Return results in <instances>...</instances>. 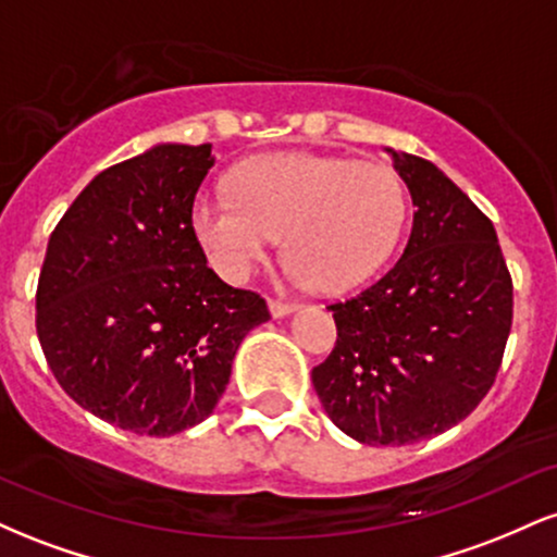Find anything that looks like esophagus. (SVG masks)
I'll list each match as a JSON object with an SVG mask.
<instances>
[{
    "label": "esophagus",
    "instance_id": "esophagus-1",
    "mask_svg": "<svg viewBox=\"0 0 557 557\" xmlns=\"http://www.w3.org/2000/svg\"><path fill=\"white\" fill-rule=\"evenodd\" d=\"M293 309H296V304H293V300L270 298V311H272V317H285V314H290Z\"/></svg>",
    "mask_w": 557,
    "mask_h": 557
}]
</instances>
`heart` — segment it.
Returning <instances> with one entry per match:
<instances>
[{
  "mask_svg": "<svg viewBox=\"0 0 557 557\" xmlns=\"http://www.w3.org/2000/svg\"><path fill=\"white\" fill-rule=\"evenodd\" d=\"M235 194L194 203V233L222 277L243 283L285 233V251L317 290L361 285L398 246L406 185L382 162L270 154L240 164Z\"/></svg>",
  "mask_w": 557,
  "mask_h": 557,
  "instance_id": "obj_1",
  "label": "heart"
}]
</instances>
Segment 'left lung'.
Returning <instances> with one entry per match:
<instances>
[{
  "label": "left lung",
  "instance_id": "8db88e82",
  "mask_svg": "<svg viewBox=\"0 0 557 557\" xmlns=\"http://www.w3.org/2000/svg\"><path fill=\"white\" fill-rule=\"evenodd\" d=\"M389 154L417 207L411 238L374 285L327 306L337 341L311 372L327 417L367 445H411L469 417L513 322L490 216L432 162Z\"/></svg>",
  "mask_w": 557,
  "mask_h": 557
}]
</instances>
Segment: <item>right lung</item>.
Here are the masks:
<instances>
[{
    "instance_id": "right-lung-1",
    "label": "right lung",
    "mask_w": 557,
    "mask_h": 557,
    "mask_svg": "<svg viewBox=\"0 0 557 557\" xmlns=\"http://www.w3.org/2000/svg\"><path fill=\"white\" fill-rule=\"evenodd\" d=\"M212 146H154L99 172L57 222L36 332L60 387L120 430L168 437L214 411L248 330L270 319L222 283L194 233Z\"/></svg>"
}]
</instances>
